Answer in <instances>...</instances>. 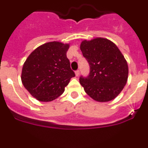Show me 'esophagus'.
Here are the masks:
<instances>
[{
    "label": "esophagus",
    "instance_id": "obj_1",
    "mask_svg": "<svg viewBox=\"0 0 148 148\" xmlns=\"http://www.w3.org/2000/svg\"><path fill=\"white\" fill-rule=\"evenodd\" d=\"M75 75H76V76H78V75H79V74H80V71H79V70H77L75 72Z\"/></svg>",
    "mask_w": 148,
    "mask_h": 148
}]
</instances>
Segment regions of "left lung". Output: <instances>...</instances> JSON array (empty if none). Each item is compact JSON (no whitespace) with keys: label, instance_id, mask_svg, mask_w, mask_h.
<instances>
[{"label":"left lung","instance_id":"obj_1","mask_svg":"<svg viewBox=\"0 0 148 148\" xmlns=\"http://www.w3.org/2000/svg\"><path fill=\"white\" fill-rule=\"evenodd\" d=\"M80 48L90 65L88 75L79 78L81 85L94 100H113L127 80L128 66L125 57L116 44L101 38L84 40Z\"/></svg>","mask_w":148,"mask_h":148}]
</instances>
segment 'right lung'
<instances>
[{
  "mask_svg": "<svg viewBox=\"0 0 148 148\" xmlns=\"http://www.w3.org/2000/svg\"><path fill=\"white\" fill-rule=\"evenodd\" d=\"M69 44L53 41L40 46L23 66L21 81L29 93L40 101L57 99L75 76L66 57Z\"/></svg>",
  "mask_w": 148,
  "mask_h": 148,
  "instance_id": "1",
  "label": "right lung"
}]
</instances>
